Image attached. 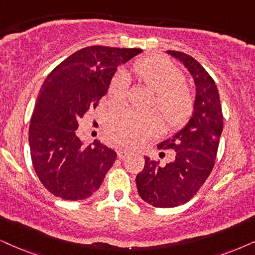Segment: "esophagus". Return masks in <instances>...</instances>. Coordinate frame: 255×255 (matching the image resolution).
Returning <instances> with one entry per match:
<instances>
[{
    "label": "esophagus",
    "instance_id": "obj_1",
    "mask_svg": "<svg viewBox=\"0 0 255 255\" xmlns=\"http://www.w3.org/2000/svg\"><path fill=\"white\" fill-rule=\"evenodd\" d=\"M129 155V151L126 150V149H119L118 150V156L120 157V159H125L126 156Z\"/></svg>",
    "mask_w": 255,
    "mask_h": 255
}]
</instances>
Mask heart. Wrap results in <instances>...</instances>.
Segmentation results:
<instances>
[{
	"instance_id": "heart-1",
	"label": "heart",
	"mask_w": 255,
	"mask_h": 255,
	"mask_svg": "<svg viewBox=\"0 0 255 255\" xmlns=\"http://www.w3.org/2000/svg\"><path fill=\"white\" fill-rule=\"evenodd\" d=\"M135 79L155 94L153 107L161 113L166 125L179 128L186 124L194 111V96L183 85L185 76L175 64L161 56L137 60L131 68ZM128 94L126 73L119 72L108 86L113 104L124 102ZM162 127L156 113H137L129 108H118L106 117L105 129L111 142L117 146L135 148L155 135Z\"/></svg>"
}]
</instances>
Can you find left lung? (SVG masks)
Here are the masks:
<instances>
[{
	"label": "left lung",
	"instance_id": "1",
	"mask_svg": "<svg viewBox=\"0 0 255 255\" xmlns=\"http://www.w3.org/2000/svg\"><path fill=\"white\" fill-rule=\"evenodd\" d=\"M167 53L181 61L192 74L196 98L188 125L157 144L160 149H172L173 160L161 163L159 160L144 157L142 172L136 176L138 195L159 208L183 205L198 193L213 169L224 128L220 98L212 76L194 57L182 51Z\"/></svg>",
	"mask_w": 255,
	"mask_h": 255
}]
</instances>
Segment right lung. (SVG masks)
I'll return each instance as SVG.
<instances>
[{"instance_id": "right-lung-1", "label": "right lung", "mask_w": 255, "mask_h": 255, "mask_svg": "<svg viewBox=\"0 0 255 255\" xmlns=\"http://www.w3.org/2000/svg\"><path fill=\"white\" fill-rule=\"evenodd\" d=\"M141 51L86 47L47 76L30 119L29 146L35 173L51 194L76 201L100 188L117 153L99 140L85 146L76 135L77 121L107 94L118 67Z\"/></svg>"}]
</instances>
